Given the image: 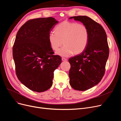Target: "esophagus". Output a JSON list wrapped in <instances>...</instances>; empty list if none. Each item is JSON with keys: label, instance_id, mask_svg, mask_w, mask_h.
I'll use <instances>...</instances> for the list:
<instances>
[{"label": "esophagus", "instance_id": "esophagus-1", "mask_svg": "<svg viewBox=\"0 0 121 121\" xmlns=\"http://www.w3.org/2000/svg\"><path fill=\"white\" fill-rule=\"evenodd\" d=\"M67 60V59L66 58H62V61H65Z\"/></svg>", "mask_w": 121, "mask_h": 121}]
</instances>
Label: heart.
<instances>
[{
  "label": "heart",
  "instance_id": "obj_1",
  "mask_svg": "<svg viewBox=\"0 0 121 121\" xmlns=\"http://www.w3.org/2000/svg\"><path fill=\"white\" fill-rule=\"evenodd\" d=\"M48 39L51 49L54 51L63 43L64 46L56 54L68 57L73 53L80 54L84 51L88 43L89 33L85 25L65 21L56 26L55 32H50Z\"/></svg>",
  "mask_w": 121,
  "mask_h": 121
}]
</instances>
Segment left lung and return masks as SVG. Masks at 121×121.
<instances>
[{
  "instance_id": "obj_1",
  "label": "left lung",
  "mask_w": 121,
  "mask_h": 121,
  "mask_svg": "<svg viewBox=\"0 0 121 121\" xmlns=\"http://www.w3.org/2000/svg\"><path fill=\"white\" fill-rule=\"evenodd\" d=\"M72 19L85 25L89 33L86 49L69 59L70 85L75 90L85 91L97 85L104 75L109 53L107 35L100 25L86 16L69 18Z\"/></svg>"
}]
</instances>
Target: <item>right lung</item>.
I'll list each match as a JSON object with an SVG mask.
<instances>
[{"label":"right lung","mask_w":121,"mask_h":121,"mask_svg":"<svg viewBox=\"0 0 121 121\" xmlns=\"http://www.w3.org/2000/svg\"><path fill=\"white\" fill-rule=\"evenodd\" d=\"M58 21L52 17L32 19L19 30L13 47V57L19 80L34 91H45L52 86L53 72L61 63L54 55L48 35Z\"/></svg>","instance_id":"add662e5"}]
</instances>
